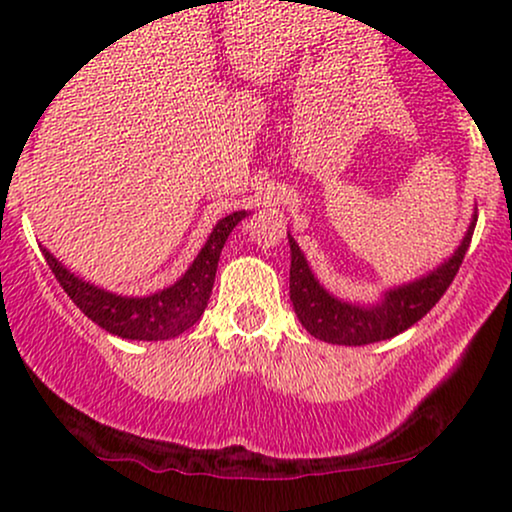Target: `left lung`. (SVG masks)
Returning a JSON list of instances; mask_svg holds the SVG:
<instances>
[{
	"instance_id": "1",
	"label": "left lung",
	"mask_w": 512,
	"mask_h": 512,
	"mask_svg": "<svg viewBox=\"0 0 512 512\" xmlns=\"http://www.w3.org/2000/svg\"><path fill=\"white\" fill-rule=\"evenodd\" d=\"M474 226H477V214L469 223L460 248L452 252L448 262H443L433 272L421 276V279L390 289L383 296V301L375 305H356L334 298L325 286H320V281L310 272L298 243L289 236V293L293 310H296L298 320H301L305 330L327 344L363 346L395 337V334L409 330L414 322H419L440 301V296L448 291V286L452 284L464 260V252L472 243Z\"/></svg>"
}]
</instances>
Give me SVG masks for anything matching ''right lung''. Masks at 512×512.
Listing matches in <instances>:
<instances>
[{"instance_id":"right-lung-1","label":"right lung","mask_w":512,"mask_h":512,"mask_svg":"<svg viewBox=\"0 0 512 512\" xmlns=\"http://www.w3.org/2000/svg\"><path fill=\"white\" fill-rule=\"evenodd\" d=\"M245 216H248V211H233L216 223L190 269L173 286L144 298L117 296V293L98 289L88 281H81L67 267H62V262H57L45 248L43 255L76 308L86 317H91L98 327L122 339L158 342V339L178 337L202 317L209 303L211 286H214L223 245H226V238L231 236L233 228L238 226V221H243Z\"/></svg>"}]
</instances>
